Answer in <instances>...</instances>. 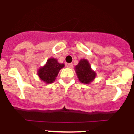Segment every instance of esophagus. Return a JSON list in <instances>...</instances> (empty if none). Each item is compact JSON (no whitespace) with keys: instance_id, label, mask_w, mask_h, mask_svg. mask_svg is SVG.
Returning <instances> with one entry per match:
<instances>
[{"instance_id":"1","label":"esophagus","mask_w":134,"mask_h":134,"mask_svg":"<svg viewBox=\"0 0 134 134\" xmlns=\"http://www.w3.org/2000/svg\"><path fill=\"white\" fill-rule=\"evenodd\" d=\"M67 67H68V68H72V67H73V64L72 63L67 64Z\"/></svg>"}]
</instances>
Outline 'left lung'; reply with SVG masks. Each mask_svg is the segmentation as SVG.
Listing matches in <instances>:
<instances>
[{"instance_id":"1","label":"left lung","mask_w":134,"mask_h":134,"mask_svg":"<svg viewBox=\"0 0 134 134\" xmlns=\"http://www.w3.org/2000/svg\"><path fill=\"white\" fill-rule=\"evenodd\" d=\"M74 69L79 81L84 84H90L96 76V73L92 69L87 59L80 60Z\"/></svg>"}]
</instances>
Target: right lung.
Wrapping results in <instances>:
<instances>
[{"instance_id":"1","label":"right lung","mask_w":134,"mask_h":134,"mask_svg":"<svg viewBox=\"0 0 134 134\" xmlns=\"http://www.w3.org/2000/svg\"><path fill=\"white\" fill-rule=\"evenodd\" d=\"M64 67L65 65L59 63L56 58H50L44 66L39 68L37 74L42 81L46 84H51L55 81L60 70Z\"/></svg>"}]
</instances>
